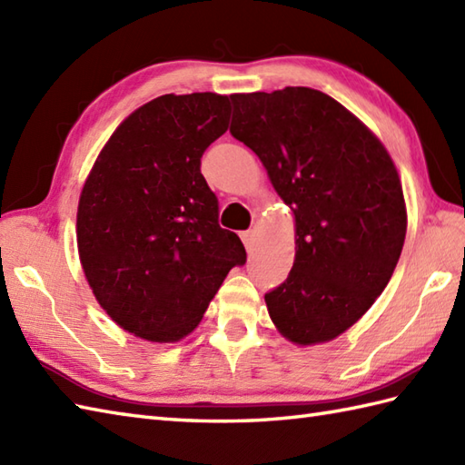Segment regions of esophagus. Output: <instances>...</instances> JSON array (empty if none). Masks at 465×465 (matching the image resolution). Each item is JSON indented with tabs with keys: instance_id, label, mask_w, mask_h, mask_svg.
I'll return each instance as SVG.
<instances>
[{
	"instance_id": "34e87169",
	"label": "esophagus",
	"mask_w": 465,
	"mask_h": 465,
	"mask_svg": "<svg viewBox=\"0 0 465 465\" xmlns=\"http://www.w3.org/2000/svg\"><path fill=\"white\" fill-rule=\"evenodd\" d=\"M253 230H248V232H242V242H243V245L248 250H252V245H253Z\"/></svg>"
}]
</instances>
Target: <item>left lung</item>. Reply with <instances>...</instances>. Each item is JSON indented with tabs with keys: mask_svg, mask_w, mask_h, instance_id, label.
Returning a JSON list of instances; mask_svg holds the SVG:
<instances>
[{
	"mask_svg": "<svg viewBox=\"0 0 465 465\" xmlns=\"http://www.w3.org/2000/svg\"><path fill=\"white\" fill-rule=\"evenodd\" d=\"M230 134L255 152L295 215V262L265 293L300 345L338 338L396 270L408 213L390 153L358 117L310 87L235 94Z\"/></svg>",
	"mask_w": 465,
	"mask_h": 465,
	"instance_id": "1",
	"label": "left lung"
}]
</instances>
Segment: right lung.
<instances>
[{"instance_id":"1","label":"right lung","mask_w":465,"mask_h":465,"mask_svg":"<svg viewBox=\"0 0 465 465\" xmlns=\"http://www.w3.org/2000/svg\"><path fill=\"white\" fill-rule=\"evenodd\" d=\"M230 97L167 94L135 110L105 143L80 195L77 250L95 300L150 341L185 338L245 263L217 222L202 155L230 120Z\"/></svg>"}]
</instances>
